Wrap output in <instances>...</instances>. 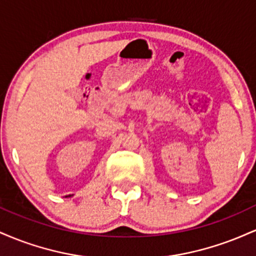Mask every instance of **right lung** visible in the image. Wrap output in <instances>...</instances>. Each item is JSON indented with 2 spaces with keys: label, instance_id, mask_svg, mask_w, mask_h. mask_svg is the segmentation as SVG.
<instances>
[{
  "label": "right lung",
  "instance_id": "obj_1",
  "mask_svg": "<svg viewBox=\"0 0 256 256\" xmlns=\"http://www.w3.org/2000/svg\"><path fill=\"white\" fill-rule=\"evenodd\" d=\"M70 196H72V195H68V196H64V198H70Z\"/></svg>",
  "mask_w": 256,
  "mask_h": 256
}]
</instances>
